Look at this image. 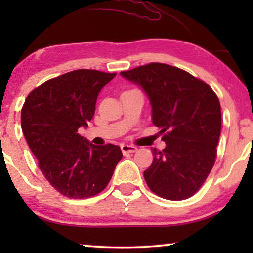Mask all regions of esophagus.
Returning <instances> with one entry per match:
<instances>
[{"label":"esophagus","instance_id":"1","mask_svg":"<svg viewBox=\"0 0 253 253\" xmlns=\"http://www.w3.org/2000/svg\"><path fill=\"white\" fill-rule=\"evenodd\" d=\"M121 150H122L123 154H127V153H134L137 151V147L133 146V145H122L121 146Z\"/></svg>","mask_w":253,"mask_h":253}]
</instances>
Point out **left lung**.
Wrapping results in <instances>:
<instances>
[{
  "instance_id": "8db88e82",
  "label": "left lung",
  "mask_w": 253,
  "mask_h": 253,
  "mask_svg": "<svg viewBox=\"0 0 253 253\" xmlns=\"http://www.w3.org/2000/svg\"><path fill=\"white\" fill-rule=\"evenodd\" d=\"M140 86L152 106V122L164 133L166 147L153 148V162L144 171L148 188L169 200L195 195L216 158L221 132L219 99L205 82L164 63L122 71Z\"/></svg>"
}]
</instances>
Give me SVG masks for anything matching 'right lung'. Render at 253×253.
Returning <instances> with one entry per match:
<instances>
[{
  "instance_id": "right-lung-1",
  "label": "right lung",
  "mask_w": 253,
  "mask_h": 253,
  "mask_svg": "<svg viewBox=\"0 0 253 253\" xmlns=\"http://www.w3.org/2000/svg\"><path fill=\"white\" fill-rule=\"evenodd\" d=\"M116 74L81 69L44 82L22 108V130L50 185L69 198L98 195L108 185L121 148L96 146L78 133L94 116L103 86Z\"/></svg>"
}]
</instances>
